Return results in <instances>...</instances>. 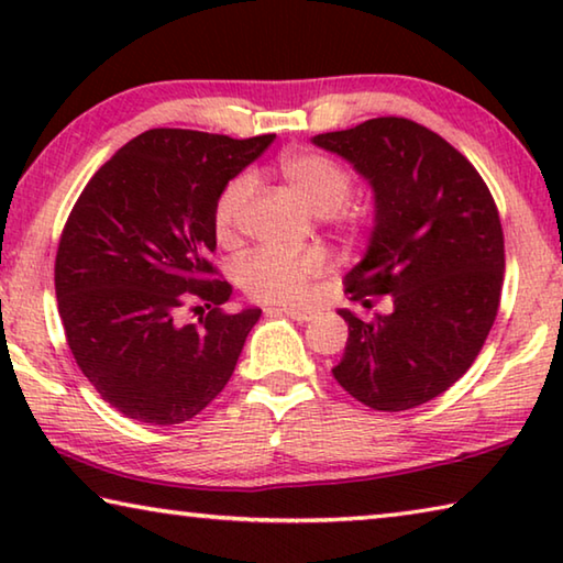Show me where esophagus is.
Segmentation results:
<instances>
[{
    "label": "esophagus",
    "mask_w": 563,
    "mask_h": 563,
    "mask_svg": "<svg viewBox=\"0 0 563 563\" xmlns=\"http://www.w3.org/2000/svg\"><path fill=\"white\" fill-rule=\"evenodd\" d=\"M268 312H283V316H288V318H292V320H298V322H310L312 318H316V310H308V308H288V305H285V308H271Z\"/></svg>",
    "instance_id": "esophagus-1"
}]
</instances>
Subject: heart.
<instances>
[{"instance_id":"heart-1","label":"heart","mask_w":563,"mask_h":563,"mask_svg":"<svg viewBox=\"0 0 563 563\" xmlns=\"http://www.w3.org/2000/svg\"><path fill=\"white\" fill-rule=\"evenodd\" d=\"M280 174L292 186L302 203L318 216L338 213L352 196L350 170L320 151H288L278 161ZM255 178L251 174L235 176L218 196L213 208V231L218 243H233L238 225L251 203ZM322 273L318 253H283L273 247H258L238 263L235 275L241 288L261 302L292 305L308 295L310 280Z\"/></svg>"}]
</instances>
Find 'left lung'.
<instances>
[{"label": "left lung", "mask_w": 563, "mask_h": 563, "mask_svg": "<svg viewBox=\"0 0 563 563\" xmlns=\"http://www.w3.org/2000/svg\"><path fill=\"white\" fill-rule=\"evenodd\" d=\"M312 144L350 161L375 190L365 258L345 275L352 300L389 295L393 312L347 322L332 367L362 405L402 412L460 379L494 325L504 283V233L487 184L460 151L402 117H379Z\"/></svg>", "instance_id": "1"}]
</instances>
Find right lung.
I'll return each mask as SVG.
<instances>
[{
	"label": "right lung",
	"instance_id": "add662e5",
	"mask_svg": "<svg viewBox=\"0 0 563 563\" xmlns=\"http://www.w3.org/2000/svg\"><path fill=\"white\" fill-rule=\"evenodd\" d=\"M273 139L151 129L74 203L54 263L59 316L76 365L123 417L180 424L231 379L261 310L221 308L233 288L211 263L213 208Z\"/></svg>",
	"mask_w": 563,
	"mask_h": 563
}]
</instances>
